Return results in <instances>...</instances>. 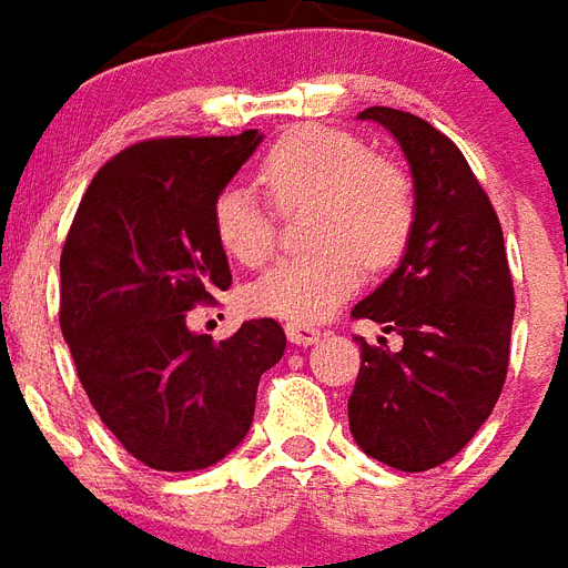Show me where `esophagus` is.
<instances>
[{"instance_id": "obj_1", "label": "esophagus", "mask_w": 568, "mask_h": 568, "mask_svg": "<svg viewBox=\"0 0 568 568\" xmlns=\"http://www.w3.org/2000/svg\"><path fill=\"white\" fill-rule=\"evenodd\" d=\"M284 332H287L290 344H296V347H308V344L320 341V335H323L317 326H305V323H287Z\"/></svg>"}]
</instances>
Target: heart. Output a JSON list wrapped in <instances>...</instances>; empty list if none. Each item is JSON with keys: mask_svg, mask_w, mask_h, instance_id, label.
<instances>
[{"mask_svg": "<svg viewBox=\"0 0 568 568\" xmlns=\"http://www.w3.org/2000/svg\"><path fill=\"white\" fill-rule=\"evenodd\" d=\"M260 185L281 212L314 206L305 257L281 260L245 290V308L260 317L314 323L329 317L371 268L395 263L410 242L416 200L407 173L371 155L359 138L302 125L275 140L257 168ZM215 239L230 260L260 266L275 248V212L245 185H227L212 206Z\"/></svg>", "mask_w": 568, "mask_h": 568, "instance_id": "heart-1", "label": "heart"}]
</instances>
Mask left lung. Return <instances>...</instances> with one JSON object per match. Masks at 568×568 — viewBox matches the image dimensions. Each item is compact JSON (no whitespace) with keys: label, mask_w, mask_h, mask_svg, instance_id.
Returning <instances> with one entry per match:
<instances>
[{"label":"left lung","mask_w":568,"mask_h":568,"mask_svg":"<svg viewBox=\"0 0 568 568\" xmlns=\"http://www.w3.org/2000/svg\"><path fill=\"white\" fill-rule=\"evenodd\" d=\"M359 119L389 128L404 149L416 221L400 266L353 308L398 332L404 347L356 335L349 430L371 458L422 473L458 455L491 416L509 368L515 287L500 219L462 149L404 110L368 106Z\"/></svg>","instance_id":"obj_1"}]
</instances>
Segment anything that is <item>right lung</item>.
<instances>
[{"mask_svg": "<svg viewBox=\"0 0 568 568\" xmlns=\"http://www.w3.org/2000/svg\"><path fill=\"white\" fill-rule=\"evenodd\" d=\"M260 134L152 138L98 170L59 260V326L92 407L152 470H203L254 419L257 383L284 356L278 320L230 338L187 332L185 314L233 284L212 206Z\"/></svg>", "mask_w": 568, "mask_h": 568, "instance_id": "add662e5", "label": "right lung"}]
</instances>
